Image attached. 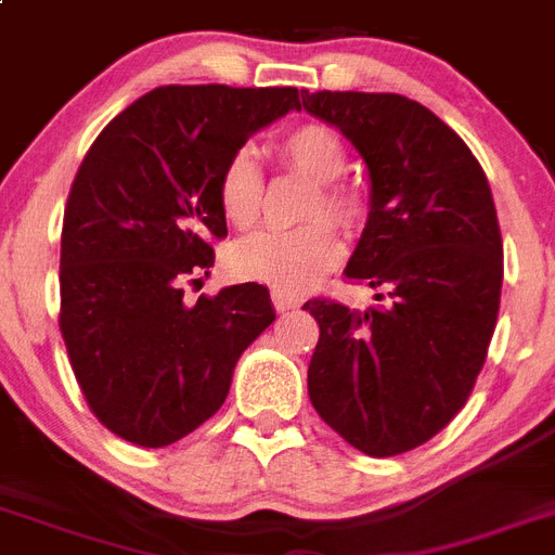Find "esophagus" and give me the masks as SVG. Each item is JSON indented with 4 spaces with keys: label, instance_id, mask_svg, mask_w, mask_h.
I'll use <instances>...</instances> for the list:
<instances>
[{
    "label": "esophagus",
    "instance_id": "34e87169",
    "mask_svg": "<svg viewBox=\"0 0 555 555\" xmlns=\"http://www.w3.org/2000/svg\"><path fill=\"white\" fill-rule=\"evenodd\" d=\"M270 299H273V307H276L279 313H287V310H296L301 305V299L296 293H287V291H273L270 293Z\"/></svg>",
    "mask_w": 555,
    "mask_h": 555
}]
</instances>
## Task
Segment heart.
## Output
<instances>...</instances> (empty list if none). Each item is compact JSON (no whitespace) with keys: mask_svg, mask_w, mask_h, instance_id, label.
<instances>
[{"mask_svg":"<svg viewBox=\"0 0 555 555\" xmlns=\"http://www.w3.org/2000/svg\"><path fill=\"white\" fill-rule=\"evenodd\" d=\"M279 155L313 180L315 194L307 203L305 220L327 217L344 231L361 225L366 206L356 191L335 180L347 169V149L333 129L321 124H305L282 134ZM217 203L234 228H250L262 211V171L250 149H236L222 166L217 180ZM341 259V242L327 222H310L296 231H262L245 236L228 254L231 273L248 282H262L273 291H305Z\"/></svg>","mask_w":555,"mask_h":555,"instance_id":"obj_1","label":"heart"}]
</instances>
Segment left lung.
I'll return each instance as SVG.
<instances>
[{"instance_id": "left-lung-1", "label": "left lung", "mask_w": 555, "mask_h": 555, "mask_svg": "<svg viewBox=\"0 0 555 555\" xmlns=\"http://www.w3.org/2000/svg\"><path fill=\"white\" fill-rule=\"evenodd\" d=\"M310 115L364 157L370 217L347 279L364 313L313 299L307 392L321 421L370 457L412 451L465 406L502 293V236L486 171L435 112L392 92H301Z\"/></svg>"}]
</instances>
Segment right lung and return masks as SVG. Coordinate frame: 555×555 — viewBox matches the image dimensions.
Instances as JSON below:
<instances>
[{
	"instance_id": "obj_1",
	"label": "right lung",
	"mask_w": 555,
	"mask_h": 555,
	"mask_svg": "<svg viewBox=\"0 0 555 555\" xmlns=\"http://www.w3.org/2000/svg\"><path fill=\"white\" fill-rule=\"evenodd\" d=\"M301 109L296 87H157L95 138L64 208L62 324L83 398L112 435L163 449L225 403L240 356L276 319L268 287L189 305L225 236L222 166Z\"/></svg>"
}]
</instances>
